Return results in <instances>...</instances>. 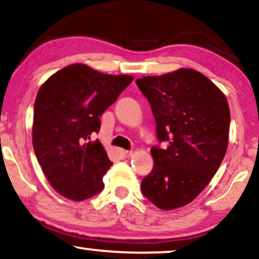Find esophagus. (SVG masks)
Here are the masks:
<instances>
[{
  "label": "esophagus",
  "instance_id": "obj_1",
  "mask_svg": "<svg viewBox=\"0 0 259 259\" xmlns=\"http://www.w3.org/2000/svg\"><path fill=\"white\" fill-rule=\"evenodd\" d=\"M120 155H122L123 157H130L133 155V151H129V150H120Z\"/></svg>",
  "mask_w": 259,
  "mask_h": 259
}]
</instances>
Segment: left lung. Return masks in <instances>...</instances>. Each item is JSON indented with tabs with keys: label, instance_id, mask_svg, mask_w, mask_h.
<instances>
[{
	"label": "left lung",
	"instance_id": "obj_1",
	"mask_svg": "<svg viewBox=\"0 0 259 259\" xmlns=\"http://www.w3.org/2000/svg\"><path fill=\"white\" fill-rule=\"evenodd\" d=\"M151 106L164 149L151 148L153 170L142 180L144 196L160 209L189 204L222 164L229 144L230 108L225 95L193 68L136 79Z\"/></svg>",
	"mask_w": 259,
	"mask_h": 259
}]
</instances>
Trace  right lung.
I'll list each match as a JSON object with an SVG mask.
<instances>
[{
  "instance_id": "1",
  "label": "right lung",
  "mask_w": 259,
  "mask_h": 259,
  "mask_svg": "<svg viewBox=\"0 0 259 259\" xmlns=\"http://www.w3.org/2000/svg\"><path fill=\"white\" fill-rule=\"evenodd\" d=\"M133 79L72 64L51 75L37 91L33 148L50 185L65 198L82 201L104 188L103 177L112 162L91 135L99 132V116Z\"/></svg>"
}]
</instances>
